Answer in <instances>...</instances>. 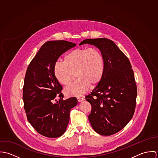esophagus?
<instances>
[{
	"instance_id": "esophagus-1",
	"label": "esophagus",
	"mask_w": 158,
	"mask_h": 158,
	"mask_svg": "<svg viewBox=\"0 0 158 158\" xmlns=\"http://www.w3.org/2000/svg\"><path fill=\"white\" fill-rule=\"evenodd\" d=\"M85 100V98L83 97H77V100L78 102H81L83 100Z\"/></svg>"
}]
</instances>
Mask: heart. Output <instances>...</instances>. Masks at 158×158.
I'll return each mask as SVG.
<instances>
[{"label":"heart","instance_id":"1","mask_svg":"<svg viewBox=\"0 0 158 158\" xmlns=\"http://www.w3.org/2000/svg\"><path fill=\"white\" fill-rule=\"evenodd\" d=\"M105 70V60L98 48H78L67 53L64 61H58L55 63L54 75L64 86H69L76 75L77 79L65 89V93L68 95L77 96L88 90L90 84L98 83Z\"/></svg>","mask_w":158,"mask_h":158}]
</instances>
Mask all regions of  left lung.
I'll list each match as a JSON object with an SVG mask.
<instances>
[{
  "label": "left lung",
  "instance_id": "obj_1",
  "mask_svg": "<svg viewBox=\"0 0 158 158\" xmlns=\"http://www.w3.org/2000/svg\"><path fill=\"white\" fill-rule=\"evenodd\" d=\"M80 44L95 45L104 56L103 76L86 98L92 106L88 118L94 130L113 135L127 125L135 111L137 86L131 63L109 39H87Z\"/></svg>",
  "mask_w": 158,
  "mask_h": 158
}]
</instances>
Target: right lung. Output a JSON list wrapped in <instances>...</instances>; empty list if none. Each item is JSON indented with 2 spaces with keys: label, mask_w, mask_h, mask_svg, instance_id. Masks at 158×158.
I'll use <instances>...</instances> for the list:
<instances>
[{
  "label": "right lung",
  "mask_w": 158,
  "mask_h": 158,
  "mask_svg": "<svg viewBox=\"0 0 158 158\" xmlns=\"http://www.w3.org/2000/svg\"><path fill=\"white\" fill-rule=\"evenodd\" d=\"M75 45L63 40L46 42L26 71L23 98L27 120L38 133L47 137H58L64 133L70 111L78 103L75 97L63 99V87L54 75L59 57ZM57 96L60 99L55 103Z\"/></svg>",
  "instance_id": "add662e5"
}]
</instances>
